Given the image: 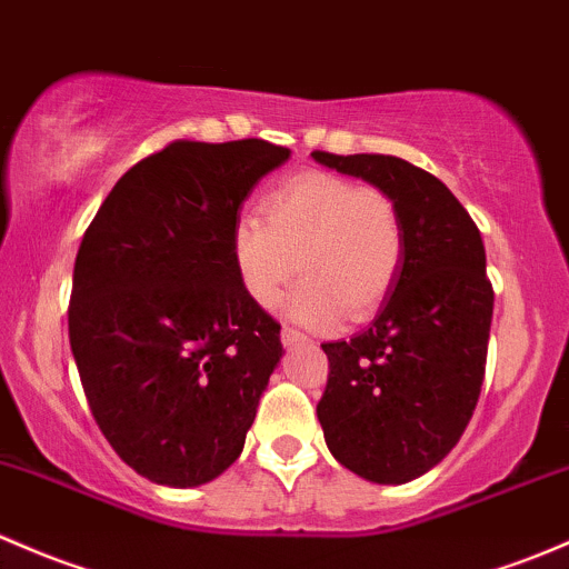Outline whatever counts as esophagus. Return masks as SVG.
Instances as JSON below:
<instances>
[{"instance_id": "esophagus-1", "label": "esophagus", "mask_w": 569, "mask_h": 569, "mask_svg": "<svg viewBox=\"0 0 569 569\" xmlns=\"http://www.w3.org/2000/svg\"><path fill=\"white\" fill-rule=\"evenodd\" d=\"M280 340H283V346H295V343H302V340H308V335L297 330V327L283 325V330H280Z\"/></svg>"}]
</instances>
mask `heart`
<instances>
[{
    "label": "heart",
    "instance_id": "b5f03b06",
    "mask_svg": "<svg viewBox=\"0 0 569 569\" xmlns=\"http://www.w3.org/2000/svg\"><path fill=\"white\" fill-rule=\"evenodd\" d=\"M264 217L244 212L231 226L239 286L272 308L297 269L302 283L289 313L310 327L340 316L365 321L390 297L403 264V218L387 190L327 171H302L274 184Z\"/></svg>",
    "mask_w": 569,
    "mask_h": 569
}]
</instances>
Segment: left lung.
Segmentation results:
<instances>
[{
  "mask_svg": "<svg viewBox=\"0 0 569 569\" xmlns=\"http://www.w3.org/2000/svg\"><path fill=\"white\" fill-rule=\"evenodd\" d=\"M313 160L387 190L403 218V264L368 330L321 343L330 373L316 415L338 463L381 486L433 469L475 415L493 286L480 229L441 179L392 154Z\"/></svg>",
  "mask_w": 569,
  "mask_h": 569,
  "instance_id": "1",
  "label": "left lung"
}]
</instances>
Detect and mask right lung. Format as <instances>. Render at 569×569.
I'll list each match as a JSON object with an SVG mask.
<instances>
[{"mask_svg":"<svg viewBox=\"0 0 569 569\" xmlns=\"http://www.w3.org/2000/svg\"><path fill=\"white\" fill-rule=\"evenodd\" d=\"M289 154L171 141L113 184L81 239L68 330L83 395L113 452L158 486L234 463L283 357L280 325L239 286L231 226Z\"/></svg>","mask_w":569,"mask_h":569,"instance_id":"1","label":"right lung"}]
</instances>
